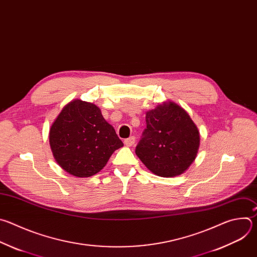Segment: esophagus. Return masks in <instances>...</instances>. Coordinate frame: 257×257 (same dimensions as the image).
<instances>
[{
  "label": "esophagus",
  "mask_w": 257,
  "mask_h": 257,
  "mask_svg": "<svg viewBox=\"0 0 257 257\" xmlns=\"http://www.w3.org/2000/svg\"><path fill=\"white\" fill-rule=\"evenodd\" d=\"M135 142H136L135 137H130L128 139H125V140H124V145L127 146V147H132V146L135 144Z\"/></svg>",
  "instance_id": "34e87169"
}]
</instances>
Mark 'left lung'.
Returning a JSON list of instances; mask_svg holds the SVG:
<instances>
[{
    "label": "left lung",
    "instance_id": "8db88e82",
    "mask_svg": "<svg viewBox=\"0 0 257 257\" xmlns=\"http://www.w3.org/2000/svg\"><path fill=\"white\" fill-rule=\"evenodd\" d=\"M146 122L137 156L158 176L182 174L195 160L199 148V132L188 113L174 102H163L147 111Z\"/></svg>",
    "mask_w": 257,
    "mask_h": 257
}]
</instances>
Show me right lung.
Returning a JSON list of instances; mask_svg holds the SVG:
<instances>
[{"label": "right lung", "instance_id": "obj_1", "mask_svg": "<svg viewBox=\"0 0 257 257\" xmlns=\"http://www.w3.org/2000/svg\"><path fill=\"white\" fill-rule=\"evenodd\" d=\"M49 145L58 164L76 177H90L123 146L99 107L75 99L62 109L49 130Z\"/></svg>", "mask_w": 257, "mask_h": 257}]
</instances>
